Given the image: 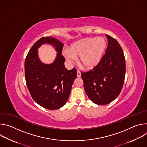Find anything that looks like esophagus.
Returning a JSON list of instances; mask_svg holds the SVG:
<instances>
[{"label": "esophagus", "mask_w": 147, "mask_h": 147, "mask_svg": "<svg viewBox=\"0 0 147 147\" xmlns=\"http://www.w3.org/2000/svg\"><path fill=\"white\" fill-rule=\"evenodd\" d=\"M77 77H81V73L78 70H77Z\"/></svg>", "instance_id": "1"}]
</instances>
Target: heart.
Returning <instances> with one entry per match:
<instances>
[{
    "mask_svg": "<svg viewBox=\"0 0 147 147\" xmlns=\"http://www.w3.org/2000/svg\"><path fill=\"white\" fill-rule=\"evenodd\" d=\"M107 47L106 40L102 37L86 38L73 44L70 51L66 50L65 55L70 63L79 57V63L87 69H92L100 62Z\"/></svg>",
    "mask_w": 147,
    "mask_h": 147,
    "instance_id": "b5f03b06",
    "label": "heart"
}]
</instances>
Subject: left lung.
I'll return each mask as SVG.
<instances>
[{"label":"left lung","mask_w":147,"mask_h":147,"mask_svg":"<svg viewBox=\"0 0 147 147\" xmlns=\"http://www.w3.org/2000/svg\"><path fill=\"white\" fill-rule=\"evenodd\" d=\"M106 36L108 46L99 64L81 73L87 95L94 103L100 105L111 103L119 96L125 74V57L121 46L115 38Z\"/></svg>","instance_id":"1"}]
</instances>
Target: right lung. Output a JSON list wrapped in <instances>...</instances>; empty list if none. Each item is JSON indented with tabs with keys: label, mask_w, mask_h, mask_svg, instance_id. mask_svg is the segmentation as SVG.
Returning <instances> with one entry per match:
<instances>
[{
	"label": "right lung",
	"mask_w": 147,
	"mask_h": 147,
	"mask_svg": "<svg viewBox=\"0 0 147 147\" xmlns=\"http://www.w3.org/2000/svg\"><path fill=\"white\" fill-rule=\"evenodd\" d=\"M45 43L53 45L58 52L56 59L49 65L43 64L37 55V49ZM63 47V44L57 39L42 37L31 47L25 60V77L29 92L36 103L49 110L65 105L77 77L76 68L69 70L65 67Z\"/></svg>",
	"instance_id": "obj_1"
}]
</instances>
